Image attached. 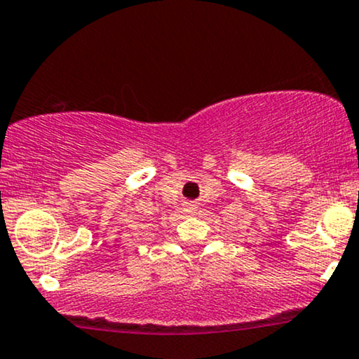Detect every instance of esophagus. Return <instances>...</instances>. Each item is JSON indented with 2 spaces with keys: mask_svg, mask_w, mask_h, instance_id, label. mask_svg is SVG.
Segmentation results:
<instances>
[{
  "mask_svg": "<svg viewBox=\"0 0 359 359\" xmlns=\"http://www.w3.org/2000/svg\"><path fill=\"white\" fill-rule=\"evenodd\" d=\"M183 205H184V212L189 213V215L195 213L196 208H198V205L195 203V201H184Z\"/></svg>",
  "mask_w": 359,
  "mask_h": 359,
  "instance_id": "esophagus-1",
  "label": "esophagus"
}]
</instances>
